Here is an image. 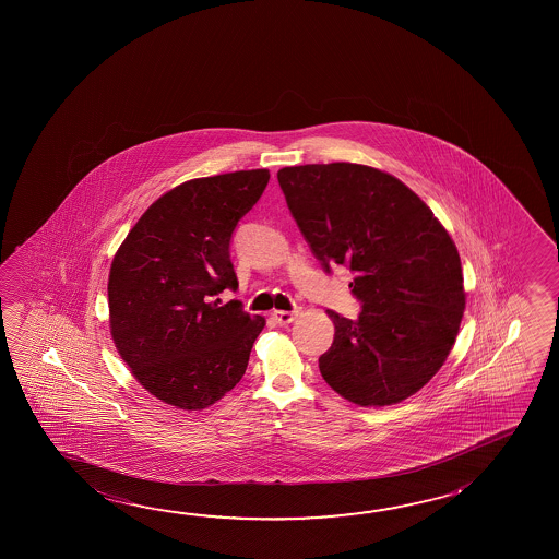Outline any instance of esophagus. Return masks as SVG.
<instances>
[{
    "instance_id": "34e87169",
    "label": "esophagus",
    "mask_w": 559,
    "mask_h": 559,
    "mask_svg": "<svg viewBox=\"0 0 559 559\" xmlns=\"http://www.w3.org/2000/svg\"><path fill=\"white\" fill-rule=\"evenodd\" d=\"M271 318H273L278 325H288V323H293V321L298 318V311L275 310L271 313Z\"/></svg>"
}]
</instances>
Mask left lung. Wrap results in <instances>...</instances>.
I'll use <instances>...</instances> for the list:
<instances>
[{"label": "left lung", "instance_id": "1", "mask_svg": "<svg viewBox=\"0 0 559 559\" xmlns=\"http://www.w3.org/2000/svg\"><path fill=\"white\" fill-rule=\"evenodd\" d=\"M294 221L325 271L347 265L358 320L335 311L323 380L360 407L417 394L454 347L466 308L456 246L429 206L370 165L310 164L278 174Z\"/></svg>", "mask_w": 559, "mask_h": 559}]
</instances>
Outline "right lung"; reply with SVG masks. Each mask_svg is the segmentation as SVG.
<instances>
[{
  "mask_svg": "<svg viewBox=\"0 0 559 559\" xmlns=\"http://www.w3.org/2000/svg\"><path fill=\"white\" fill-rule=\"evenodd\" d=\"M269 169L199 177L147 209L110 263V337L150 394L185 412L238 384L265 318L216 294L238 288L229 239L269 183Z\"/></svg>",
  "mask_w": 559,
  "mask_h": 559,
  "instance_id": "obj_1",
  "label": "right lung"
}]
</instances>
